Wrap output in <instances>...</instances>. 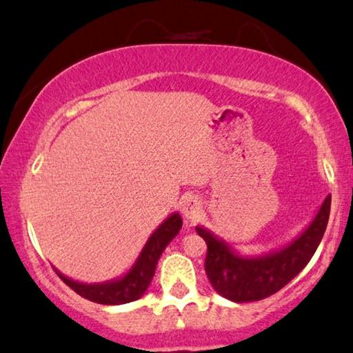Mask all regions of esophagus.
Instances as JSON below:
<instances>
[{
	"instance_id": "34e87169",
	"label": "esophagus",
	"mask_w": 353,
	"mask_h": 353,
	"mask_svg": "<svg viewBox=\"0 0 353 353\" xmlns=\"http://www.w3.org/2000/svg\"><path fill=\"white\" fill-rule=\"evenodd\" d=\"M181 213L186 221H195L202 214V203L195 195H186L181 202Z\"/></svg>"
}]
</instances>
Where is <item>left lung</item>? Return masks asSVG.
Instances as JSON below:
<instances>
[{"mask_svg":"<svg viewBox=\"0 0 353 353\" xmlns=\"http://www.w3.org/2000/svg\"><path fill=\"white\" fill-rule=\"evenodd\" d=\"M332 207L327 195L312 221L285 246L259 256H243L213 232L197 225L207 243L205 271L213 289L233 303L263 300L289 284L306 267L322 241Z\"/></svg>","mask_w":353,"mask_h":353,"instance_id":"left-lung-1","label":"left lung"}]
</instances>
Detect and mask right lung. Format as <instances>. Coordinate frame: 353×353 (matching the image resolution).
<instances>
[{
	"instance_id": "1",
	"label": "right lung",
	"mask_w": 353,
	"mask_h": 353,
	"mask_svg": "<svg viewBox=\"0 0 353 353\" xmlns=\"http://www.w3.org/2000/svg\"><path fill=\"white\" fill-rule=\"evenodd\" d=\"M181 225V216L175 211V213H172L169 218L162 222L158 229L151 233L143 249L140 251L139 257L132 263V267L115 279L88 284L68 278L55 267H53V270L57 271V274L70 289L90 301L99 303V305H124V303L135 301L148 289L161 254L164 252V249L173 238L180 233Z\"/></svg>"
}]
</instances>
